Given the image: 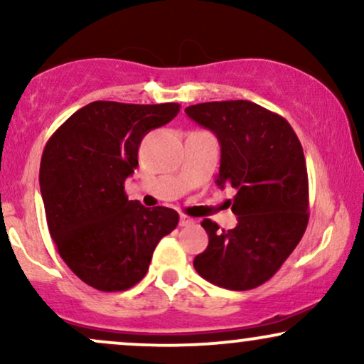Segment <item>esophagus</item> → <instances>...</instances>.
Returning a JSON list of instances; mask_svg holds the SVG:
<instances>
[{"instance_id":"34e87169","label":"esophagus","mask_w":364,"mask_h":364,"mask_svg":"<svg viewBox=\"0 0 364 364\" xmlns=\"http://www.w3.org/2000/svg\"><path fill=\"white\" fill-rule=\"evenodd\" d=\"M191 224H195V220L191 219V217L188 215L179 217V225H181V228H186V225H191Z\"/></svg>"}]
</instances>
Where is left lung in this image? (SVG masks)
<instances>
[{"label":"left lung","mask_w":364,"mask_h":364,"mask_svg":"<svg viewBox=\"0 0 364 364\" xmlns=\"http://www.w3.org/2000/svg\"><path fill=\"white\" fill-rule=\"evenodd\" d=\"M185 112L220 144L217 186L237 193L235 229L203 219L208 246L193 260L208 282L231 291L262 286L294 252L308 225L303 147L282 116L250 101L203 102Z\"/></svg>","instance_id":"left-lung-1"}]
</instances>
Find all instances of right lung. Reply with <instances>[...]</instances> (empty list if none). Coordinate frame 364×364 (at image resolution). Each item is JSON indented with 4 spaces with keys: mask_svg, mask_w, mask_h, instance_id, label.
Here are the masks:
<instances>
[{
    "mask_svg": "<svg viewBox=\"0 0 364 364\" xmlns=\"http://www.w3.org/2000/svg\"><path fill=\"white\" fill-rule=\"evenodd\" d=\"M178 112L176 102L95 101L46 144L39 183L49 232L70 270L95 289L139 284L159 241L178 225L176 210L147 208L124 193L141 139Z\"/></svg>",
    "mask_w": 364,
    "mask_h": 364,
    "instance_id": "add662e5",
    "label": "right lung"
}]
</instances>
